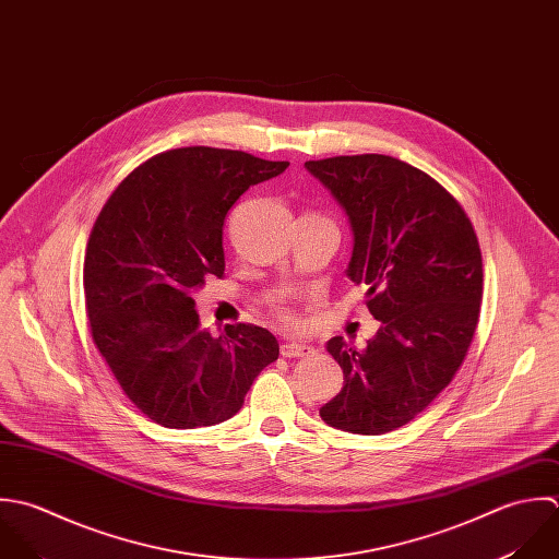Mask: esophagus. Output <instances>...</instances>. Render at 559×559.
<instances>
[{
  "label": "esophagus",
  "mask_w": 559,
  "mask_h": 559,
  "mask_svg": "<svg viewBox=\"0 0 559 559\" xmlns=\"http://www.w3.org/2000/svg\"><path fill=\"white\" fill-rule=\"evenodd\" d=\"M280 352H282L284 358H306V356L314 354L312 345H308L304 341H284Z\"/></svg>",
  "instance_id": "1"
}]
</instances>
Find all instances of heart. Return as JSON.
I'll return each instance as SVG.
<instances>
[{
    "instance_id": "obj_1",
    "label": "heart",
    "mask_w": 559,
    "mask_h": 559,
    "mask_svg": "<svg viewBox=\"0 0 559 559\" xmlns=\"http://www.w3.org/2000/svg\"><path fill=\"white\" fill-rule=\"evenodd\" d=\"M275 312H277V317H280V319H284V321H288V319H290V312H288L286 308H282V306H277V310H275Z\"/></svg>"
}]
</instances>
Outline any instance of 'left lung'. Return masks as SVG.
Listing matches in <instances>:
<instances>
[{
	"label": "left lung",
	"mask_w": 559,
	"mask_h": 559,
	"mask_svg": "<svg viewBox=\"0 0 559 559\" xmlns=\"http://www.w3.org/2000/svg\"><path fill=\"white\" fill-rule=\"evenodd\" d=\"M354 229L347 275L369 286L381 328L365 349L336 336L328 352L345 374L321 418L379 436L416 418L460 371L473 343L484 269L457 199L425 171L381 154L310 160Z\"/></svg>",
	"instance_id": "8db88e82"
}]
</instances>
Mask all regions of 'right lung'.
Here are the masks:
<instances>
[{
    "mask_svg": "<svg viewBox=\"0 0 559 559\" xmlns=\"http://www.w3.org/2000/svg\"><path fill=\"white\" fill-rule=\"evenodd\" d=\"M288 163L180 147L136 167L104 203L84 258L93 343L128 399L154 423L194 429L231 418L275 336L258 325L199 330L192 288L223 277V221L253 185Z\"/></svg>",
    "mask_w": 559,
    "mask_h": 559,
    "instance_id": "1",
    "label": "right lung"
}]
</instances>
